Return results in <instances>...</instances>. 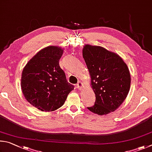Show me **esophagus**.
Here are the masks:
<instances>
[{
    "mask_svg": "<svg viewBox=\"0 0 152 152\" xmlns=\"http://www.w3.org/2000/svg\"><path fill=\"white\" fill-rule=\"evenodd\" d=\"M83 83H81V81H79L77 83V89H79V90H81L82 88H83Z\"/></svg>",
    "mask_w": 152,
    "mask_h": 152,
    "instance_id": "esophagus-1",
    "label": "esophagus"
}]
</instances>
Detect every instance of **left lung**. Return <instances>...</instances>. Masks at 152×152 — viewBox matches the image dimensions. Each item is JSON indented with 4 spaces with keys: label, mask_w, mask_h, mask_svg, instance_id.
<instances>
[{
    "label": "left lung",
    "mask_w": 152,
    "mask_h": 152,
    "mask_svg": "<svg viewBox=\"0 0 152 152\" xmlns=\"http://www.w3.org/2000/svg\"><path fill=\"white\" fill-rule=\"evenodd\" d=\"M83 57L96 98L95 104L87 109L101 115L113 112L129 93L131 77L128 67L118 54L102 47L86 45Z\"/></svg>",
    "instance_id": "obj_1"
}]
</instances>
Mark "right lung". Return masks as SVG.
I'll return each mask as SVG.
<instances>
[{"label":"right lung","instance_id":"add662e5","mask_svg":"<svg viewBox=\"0 0 152 152\" xmlns=\"http://www.w3.org/2000/svg\"><path fill=\"white\" fill-rule=\"evenodd\" d=\"M63 50L50 46L39 51L24 68L21 88L25 99L42 111H53L62 106L74 86L66 81L59 66Z\"/></svg>","mask_w":152,"mask_h":152}]
</instances>
